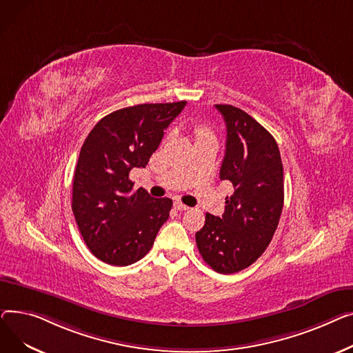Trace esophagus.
<instances>
[{"mask_svg": "<svg viewBox=\"0 0 353 353\" xmlns=\"http://www.w3.org/2000/svg\"><path fill=\"white\" fill-rule=\"evenodd\" d=\"M174 208H175V210H178V211H188V210H190L188 206L183 205V203H182V202H179V201H175V202H174Z\"/></svg>", "mask_w": 353, "mask_h": 353, "instance_id": "esophagus-1", "label": "esophagus"}]
</instances>
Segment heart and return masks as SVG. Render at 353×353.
<instances>
[{
  "label": "heart",
  "mask_w": 353,
  "mask_h": 353,
  "mask_svg": "<svg viewBox=\"0 0 353 353\" xmlns=\"http://www.w3.org/2000/svg\"><path fill=\"white\" fill-rule=\"evenodd\" d=\"M195 135H196V139H201V138H205V137H211V132H210L208 127H205V125H196V128H195Z\"/></svg>",
  "instance_id": "heart-1"
}]
</instances>
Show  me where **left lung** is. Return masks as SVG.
<instances>
[{"label":"left lung","mask_w":353,"mask_h":353,"mask_svg":"<svg viewBox=\"0 0 353 353\" xmlns=\"http://www.w3.org/2000/svg\"><path fill=\"white\" fill-rule=\"evenodd\" d=\"M226 123V150L219 178L234 194L222 218L206 214L195 234L202 259L219 274L252 265L271 242L283 208V167L275 138L245 111L218 103Z\"/></svg>","instance_id":"1"}]
</instances>
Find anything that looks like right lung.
<instances>
[{"instance_id": "add662e5", "label": "right lung", "mask_w": 353, "mask_h": 353, "mask_svg": "<svg viewBox=\"0 0 353 353\" xmlns=\"http://www.w3.org/2000/svg\"><path fill=\"white\" fill-rule=\"evenodd\" d=\"M186 101L139 103L103 117L82 145L72 182V212L94 256L127 266L150 252L172 199L132 192L130 172L145 168Z\"/></svg>"}]
</instances>
